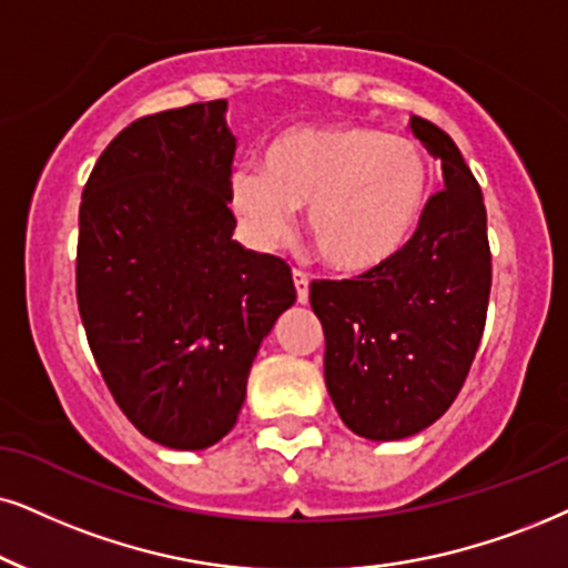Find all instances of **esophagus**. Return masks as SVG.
<instances>
[{
  "label": "esophagus",
  "mask_w": 568,
  "mask_h": 568,
  "mask_svg": "<svg viewBox=\"0 0 568 568\" xmlns=\"http://www.w3.org/2000/svg\"><path fill=\"white\" fill-rule=\"evenodd\" d=\"M293 283H296L298 304H306V301H308V275H306V272L293 270Z\"/></svg>",
  "instance_id": "1"
}]
</instances>
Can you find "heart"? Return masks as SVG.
Wrapping results in <instances>:
<instances>
[{
  "instance_id": "obj_1",
  "label": "heart",
  "mask_w": 568,
  "mask_h": 568,
  "mask_svg": "<svg viewBox=\"0 0 568 568\" xmlns=\"http://www.w3.org/2000/svg\"><path fill=\"white\" fill-rule=\"evenodd\" d=\"M429 164L406 135L364 125L291 128L270 143L262 170L235 168L227 204L251 243L288 239L293 210L327 267L367 272L396 256L419 225Z\"/></svg>"
}]
</instances>
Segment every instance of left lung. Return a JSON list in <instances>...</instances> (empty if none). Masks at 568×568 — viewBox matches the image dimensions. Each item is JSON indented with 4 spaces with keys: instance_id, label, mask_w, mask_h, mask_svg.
Instances as JSON below:
<instances>
[{
    "instance_id": "obj_1",
    "label": "left lung",
    "mask_w": 568,
    "mask_h": 568,
    "mask_svg": "<svg viewBox=\"0 0 568 568\" xmlns=\"http://www.w3.org/2000/svg\"><path fill=\"white\" fill-rule=\"evenodd\" d=\"M408 125L440 160L445 189L396 256L308 288L325 329L327 393L367 440H400L448 412L483 341L493 283L479 183L448 133L422 118Z\"/></svg>"
}]
</instances>
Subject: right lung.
Wrapping results in <instances>:
<instances>
[{
    "mask_svg": "<svg viewBox=\"0 0 568 568\" xmlns=\"http://www.w3.org/2000/svg\"><path fill=\"white\" fill-rule=\"evenodd\" d=\"M225 99L135 120L93 164L78 214L75 293L112 398L149 440L210 448L296 301L291 267L233 241L235 135Z\"/></svg>",
    "mask_w": 568,
    "mask_h": 568,
    "instance_id": "add662e5",
    "label": "right lung"
}]
</instances>
